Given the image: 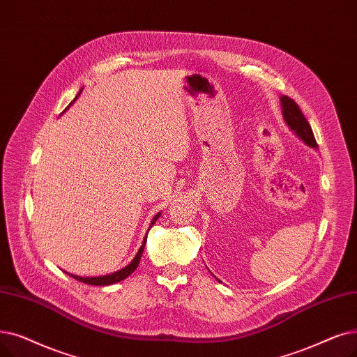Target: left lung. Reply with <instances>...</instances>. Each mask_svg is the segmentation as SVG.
<instances>
[{
    "label": "left lung",
    "mask_w": 357,
    "mask_h": 357,
    "mask_svg": "<svg viewBox=\"0 0 357 357\" xmlns=\"http://www.w3.org/2000/svg\"><path fill=\"white\" fill-rule=\"evenodd\" d=\"M280 102H282L283 119L287 123V127L294 134H296L306 146L318 149V144L315 142L312 128H311V126H309V122L306 121V118L303 116V114L299 109V106L296 105V102H294L293 99H290L289 96H284V95L280 96ZM217 280H219V278H217Z\"/></svg>",
    "instance_id": "obj_1"
}]
</instances>
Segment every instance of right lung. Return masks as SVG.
I'll use <instances>...</instances> for the list:
<instances>
[{"instance_id": "right-lung-1", "label": "right lung", "mask_w": 357, "mask_h": 357, "mask_svg": "<svg viewBox=\"0 0 357 357\" xmlns=\"http://www.w3.org/2000/svg\"><path fill=\"white\" fill-rule=\"evenodd\" d=\"M80 93H82V90L79 91V95L75 96V99L68 105V107L77 100V98L80 96ZM68 107H67V109H68ZM67 109H66V111H67ZM66 111H64V112H66ZM160 214H162V213H158L156 215L153 217V220H151V223H150V227H151L154 223H156V220L159 219ZM149 230H150V229H149ZM146 242H147V238L143 239V243H142V246H140V250H138V252L135 254L134 259L130 262V264H128L127 267H123V268L115 271V273L106 274V275H99V277H80V275H75V274H71V273H67V271H66V273H67L70 277H74L75 280H79V282L86 283V284H91V286H109V284H115V283H118V282H122L123 278H127L130 274H132V273L137 270L138 264H140V259H142V255H143V251H144Z\"/></svg>"}]
</instances>
